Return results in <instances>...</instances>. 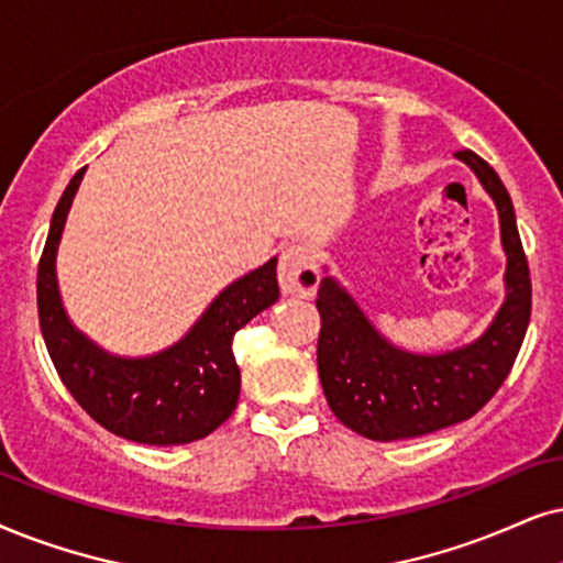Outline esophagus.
Here are the masks:
<instances>
[{
    "label": "esophagus",
    "instance_id": "1",
    "mask_svg": "<svg viewBox=\"0 0 563 563\" xmlns=\"http://www.w3.org/2000/svg\"><path fill=\"white\" fill-rule=\"evenodd\" d=\"M277 280H280V290L286 296H296V298L314 296L322 275H319L311 249L301 244V241H296V244L283 249L280 265H277Z\"/></svg>",
    "mask_w": 563,
    "mask_h": 563
}]
</instances>
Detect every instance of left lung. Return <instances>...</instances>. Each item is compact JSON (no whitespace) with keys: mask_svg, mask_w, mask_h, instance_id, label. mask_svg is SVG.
<instances>
[{"mask_svg":"<svg viewBox=\"0 0 563 563\" xmlns=\"http://www.w3.org/2000/svg\"><path fill=\"white\" fill-rule=\"evenodd\" d=\"M457 158L494 199L507 254L504 301L473 343L444 353L405 351L376 330L338 277L319 283V379L338 421L366 439H412L467 421L507 379L528 332L532 286L515 205L486 161L473 151Z\"/></svg>","mask_w":563,"mask_h":563,"instance_id":"obj_1","label":"left lung"}]
</instances>
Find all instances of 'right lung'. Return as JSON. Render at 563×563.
I'll return each mask as SVG.
<instances>
[{
    "label": "right lung",
    "instance_id": "add662e5",
    "mask_svg": "<svg viewBox=\"0 0 563 563\" xmlns=\"http://www.w3.org/2000/svg\"><path fill=\"white\" fill-rule=\"evenodd\" d=\"M85 168L67 184L38 262V322L64 387L92 421L137 444L168 446L205 439L236 410L241 372L233 334L280 296L277 257L212 298L174 345L151 355H117L80 332L62 303L56 252Z\"/></svg>",
    "mask_w": 563,
    "mask_h": 563
}]
</instances>
